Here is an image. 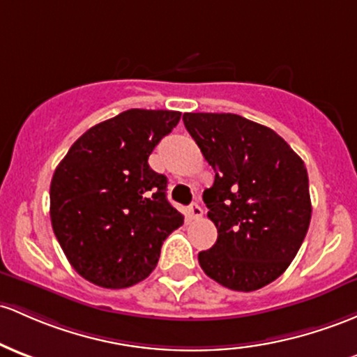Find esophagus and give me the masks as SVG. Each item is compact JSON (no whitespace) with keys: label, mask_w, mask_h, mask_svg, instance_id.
Segmentation results:
<instances>
[{"label":"esophagus","mask_w":357,"mask_h":357,"mask_svg":"<svg viewBox=\"0 0 357 357\" xmlns=\"http://www.w3.org/2000/svg\"><path fill=\"white\" fill-rule=\"evenodd\" d=\"M188 213H190V218H193V220H197L203 215V208L198 205V203H193V205H190V208H188Z\"/></svg>","instance_id":"1"}]
</instances>
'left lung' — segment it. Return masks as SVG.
Instances as JSON below:
<instances>
[{"label": "left lung", "mask_w": 357, "mask_h": 357, "mask_svg": "<svg viewBox=\"0 0 357 357\" xmlns=\"http://www.w3.org/2000/svg\"><path fill=\"white\" fill-rule=\"evenodd\" d=\"M186 130L215 171L203 202L218 230L198 254L206 276L236 291L280 278L312 218L303 160L276 132L234 113H185Z\"/></svg>", "instance_id": "1"}]
</instances>
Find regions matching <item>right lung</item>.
Returning a JSON list of instances; mask_svg holds the SVG:
<instances>
[{
  "label": "right lung",
  "mask_w": 357,
  "mask_h": 357,
  "mask_svg": "<svg viewBox=\"0 0 357 357\" xmlns=\"http://www.w3.org/2000/svg\"><path fill=\"white\" fill-rule=\"evenodd\" d=\"M181 113L121 112L84 132L50 183V222L74 269L101 288H128L154 271L160 245L183 225L167 179L147 159Z\"/></svg>",
  "instance_id": "right-lung-1"
}]
</instances>
